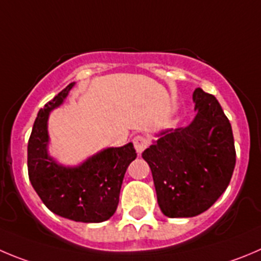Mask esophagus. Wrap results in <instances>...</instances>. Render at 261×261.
Masks as SVG:
<instances>
[{
  "instance_id": "obj_1",
  "label": "esophagus",
  "mask_w": 261,
  "mask_h": 261,
  "mask_svg": "<svg viewBox=\"0 0 261 261\" xmlns=\"http://www.w3.org/2000/svg\"><path fill=\"white\" fill-rule=\"evenodd\" d=\"M133 143H135V148L137 151V153H142L145 151V148L148 146V140L145 137V136H137L133 140Z\"/></svg>"
}]
</instances>
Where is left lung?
<instances>
[{
    "instance_id": "8db88e82",
    "label": "left lung",
    "mask_w": 261,
    "mask_h": 261,
    "mask_svg": "<svg viewBox=\"0 0 261 261\" xmlns=\"http://www.w3.org/2000/svg\"><path fill=\"white\" fill-rule=\"evenodd\" d=\"M196 116L185 128L156 133L142 158L152 173L161 212L192 218L206 212L227 190L236 165L232 126L213 95L196 88Z\"/></svg>"
}]
</instances>
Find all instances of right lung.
Returning a JSON list of instances; mask_svg holds the SVG:
<instances>
[{
	"label": "right lung",
	"mask_w": 261,
	"mask_h": 261,
	"mask_svg": "<svg viewBox=\"0 0 261 261\" xmlns=\"http://www.w3.org/2000/svg\"><path fill=\"white\" fill-rule=\"evenodd\" d=\"M74 84L38 111L28 142L29 180L54 214L74 222L101 223L116 212L124 174L137 153L129 142L103 148L75 166L63 165L49 155V114L63 105Z\"/></svg>",
	"instance_id": "add662e5"
}]
</instances>
